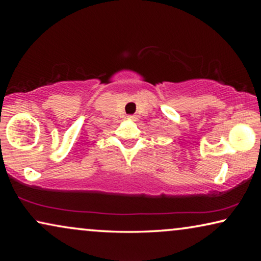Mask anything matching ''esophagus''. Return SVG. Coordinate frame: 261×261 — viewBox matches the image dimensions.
I'll return each instance as SVG.
<instances>
[{"label": "esophagus", "mask_w": 261, "mask_h": 261, "mask_svg": "<svg viewBox=\"0 0 261 261\" xmlns=\"http://www.w3.org/2000/svg\"><path fill=\"white\" fill-rule=\"evenodd\" d=\"M126 118H127V120H129V121H136V120H137V117L135 116V115H129V116H127Z\"/></svg>", "instance_id": "1"}]
</instances>
